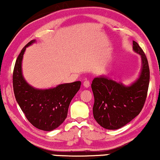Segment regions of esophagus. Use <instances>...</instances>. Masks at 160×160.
I'll return each instance as SVG.
<instances>
[{
	"instance_id": "1",
	"label": "esophagus",
	"mask_w": 160,
	"mask_h": 160,
	"mask_svg": "<svg viewBox=\"0 0 160 160\" xmlns=\"http://www.w3.org/2000/svg\"><path fill=\"white\" fill-rule=\"evenodd\" d=\"M83 86L86 87V88H88V87L90 86V82H89V81H84V83H83Z\"/></svg>"
}]
</instances>
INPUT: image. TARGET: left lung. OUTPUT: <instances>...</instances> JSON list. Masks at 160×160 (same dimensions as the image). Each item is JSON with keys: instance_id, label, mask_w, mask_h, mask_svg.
<instances>
[{"instance_id": "obj_1", "label": "left lung", "mask_w": 160, "mask_h": 160, "mask_svg": "<svg viewBox=\"0 0 160 160\" xmlns=\"http://www.w3.org/2000/svg\"><path fill=\"white\" fill-rule=\"evenodd\" d=\"M133 50L141 54L142 71L140 77L130 87H124L103 76L92 82L95 102L93 116L103 128L117 130L126 125L141 112L145 103L149 84L150 71L145 53L137 42Z\"/></svg>"}]
</instances>
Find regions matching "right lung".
I'll return each instance as SVG.
<instances>
[{
    "label": "right lung",
    "mask_w": 160,
    "mask_h": 160,
    "mask_svg": "<svg viewBox=\"0 0 160 160\" xmlns=\"http://www.w3.org/2000/svg\"><path fill=\"white\" fill-rule=\"evenodd\" d=\"M33 42L35 40L27 43L17 59L13 71V88L17 102L28 121L39 130L51 131L66 119L69 105L82 83H68L43 90L30 86L22 74V60L26 47Z\"/></svg>",
    "instance_id": "add662e5"
}]
</instances>
